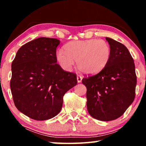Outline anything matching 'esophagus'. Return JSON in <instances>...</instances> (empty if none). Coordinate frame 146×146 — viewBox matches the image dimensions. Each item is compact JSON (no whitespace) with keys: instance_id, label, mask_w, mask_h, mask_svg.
I'll return each mask as SVG.
<instances>
[{"instance_id":"34e87169","label":"esophagus","mask_w":146,"mask_h":146,"mask_svg":"<svg viewBox=\"0 0 146 146\" xmlns=\"http://www.w3.org/2000/svg\"><path fill=\"white\" fill-rule=\"evenodd\" d=\"M76 78H77V82H78V83H80V82H82V76H81L80 75H77V76H76Z\"/></svg>"}]
</instances>
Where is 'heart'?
<instances>
[{
    "mask_svg": "<svg viewBox=\"0 0 146 146\" xmlns=\"http://www.w3.org/2000/svg\"><path fill=\"white\" fill-rule=\"evenodd\" d=\"M64 50L56 53V58L62 68L70 70L76 60L81 72L96 74L104 68L111 58V48L108 42L98 39L71 41L65 44Z\"/></svg>",
    "mask_w": 146,
    "mask_h": 146,
    "instance_id": "heart-1",
    "label": "heart"
}]
</instances>
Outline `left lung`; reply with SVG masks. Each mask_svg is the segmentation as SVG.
<instances>
[{
	"label": "left lung",
	"mask_w": 146,
	"mask_h": 146,
	"mask_svg": "<svg viewBox=\"0 0 146 146\" xmlns=\"http://www.w3.org/2000/svg\"><path fill=\"white\" fill-rule=\"evenodd\" d=\"M111 48L107 66L97 75L82 79L87 88V108L95 119L110 121L121 117L135 97L137 76L133 58L123 44L106 37Z\"/></svg>",
	"instance_id": "obj_1"
}]
</instances>
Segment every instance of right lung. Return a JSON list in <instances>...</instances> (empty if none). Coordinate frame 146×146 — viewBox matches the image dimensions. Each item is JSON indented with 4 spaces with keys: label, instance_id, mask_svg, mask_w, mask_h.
Segmentation results:
<instances>
[{
    "label": "right lung",
    "instance_id": "obj_1",
    "mask_svg": "<svg viewBox=\"0 0 146 146\" xmlns=\"http://www.w3.org/2000/svg\"><path fill=\"white\" fill-rule=\"evenodd\" d=\"M60 40L40 37L21 47L11 64L10 88L15 105L36 120L60 111L63 97L77 84L75 73L62 70L56 58Z\"/></svg>",
    "mask_w": 146,
    "mask_h": 146
}]
</instances>
